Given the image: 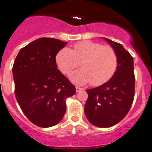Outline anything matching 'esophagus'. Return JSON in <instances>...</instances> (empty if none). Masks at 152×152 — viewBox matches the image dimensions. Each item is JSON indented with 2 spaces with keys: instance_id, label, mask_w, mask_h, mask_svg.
<instances>
[{
  "instance_id": "obj_1",
  "label": "esophagus",
  "mask_w": 152,
  "mask_h": 152,
  "mask_svg": "<svg viewBox=\"0 0 152 152\" xmlns=\"http://www.w3.org/2000/svg\"><path fill=\"white\" fill-rule=\"evenodd\" d=\"M82 90V88H79V87H76V91L77 93H78V92H80V91H81Z\"/></svg>"
}]
</instances>
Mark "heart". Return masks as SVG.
Returning a JSON list of instances; mask_svg holds the SVG:
<instances>
[{"label": "heart", "mask_w": 152, "mask_h": 152, "mask_svg": "<svg viewBox=\"0 0 152 152\" xmlns=\"http://www.w3.org/2000/svg\"><path fill=\"white\" fill-rule=\"evenodd\" d=\"M81 61V69L69 74V78L76 85L90 83L100 86L108 81L115 72L118 56L110 46L85 40L75 44L71 49L64 47L56 53L55 61L63 74H69Z\"/></svg>", "instance_id": "1"}]
</instances>
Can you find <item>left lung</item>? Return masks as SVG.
Here are the masks:
<instances>
[{
    "label": "left lung",
    "mask_w": 152,
    "mask_h": 152,
    "mask_svg": "<svg viewBox=\"0 0 152 152\" xmlns=\"http://www.w3.org/2000/svg\"><path fill=\"white\" fill-rule=\"evenodd\" d=\"M115 51L118 66L108 81L87 89L84 112L89 122L98 127H110L126 116L134 96V60L120 44L104 38Z\"/></svg>",
    "instance_id": "8db88e82"
}]
</instances>
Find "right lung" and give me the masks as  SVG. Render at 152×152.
I'll use <instances>...</instances> for the list:
<instances>
[{"mask_svg": "<svg viewBox=\"0 0 152 152\" xmlns=\"http://www.w3.org/2000/svg\"><path fill=\"white\" fill-rule=\"evenodd\" d=\"M67 42L42 37L20 50L12 66L15 94L20 107L32 123L54 126L66 110L65 99L75 86L57 69L55 56Z\"/></svg>", "mask_w": 152, "mask_h": 152, "instance_id": "1", "label": "right lung"}]
</instances>
